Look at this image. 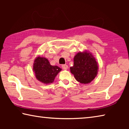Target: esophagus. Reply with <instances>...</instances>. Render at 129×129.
I'll return each instance as SVG.
<instances>
[{
    "instance_id": "1",
    "label": "esophagus",
    "mask_w": 129,
    "mask_h": 129,
    "mask_svg": "<svg viewBox=\"0 0 129 129\" xmlns=\"http://www.w3.org/2000/svg\"><path fill=\"white\" fill-rule=\"evenodd\" d=\"M61 67L64 70H67L68 69V65L66 64H64V65H62Z\"/></svg>"
}]
</instances>
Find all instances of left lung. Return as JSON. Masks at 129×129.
<instances>
[{"mask_svg": "<svg viewBox=\"0 0 129 129\" xmlns=\"http://www.w3.org/2000/svg\"><path fill=\"white\" fill-rule=\"evenodd\" d=\"M73 66L71 72L76 80L81 84H87L94 79L98 73L99 65L92 54L88 51L80 52L73 58Z\"/></svg>", "mask_w": 129, "mask_h": 129, "instance_id": "left-lung-1", "label": "left lung"}]
</instances>
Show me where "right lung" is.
Here are the masks:
<instances>
[{"label": "right lung", "instance_id": "obj_1", "mask_svg": "<svg viewBox=\"0 0 129 129\" xmlns=\"http://www.w3.org/2000/svg\"><path fill=\"white\" fill-rule=\"evenodd\" d=\"M33 70L37 80L44 84H49L54 81L61 69L57 66L51 65L45 57L39 56L34 61Z\"/></svg>", "mask_w": 129, "mask_h": 129}]
</instances>
